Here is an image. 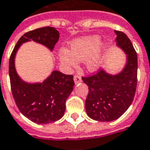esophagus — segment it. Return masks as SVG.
<instances>
[{"label":"esophagus","mask_w":150,"mask_h":150,"mask_svg":"<svg viewBox=\"0 0 150 150\" xmlns=\"http://www.w3.org/2000/svg\"><path fill=\"white\" fill-rule=\"evenodd\" d=\"M73 79H74V82H75V84H77V83H79V82H82V78L79 77V76H74Z\"/></svg>","instance_id":"34e87169"}]
</instances>
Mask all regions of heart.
<instances>
[{
	"instance_id": "obj_1",
	"label": "heart",
	"mask_w": 150,
	"mask_h": 150,
	"mask_svg": "<svg viewBox=\"0 0 150 150\" xmlns=\"http://www.w3.org/2000/svg\"><path fill=\"white\" fill-rule=\"evenodd\" d=\"M109 49V43L101 42L99 35L81 36L69 43L68 50L59 52V59L69 69L77 68V63L85 62L86 69L89 73H96L105 63Z\"/></svg>"
}]
</instances>
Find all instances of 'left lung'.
<instances>
[{"label": "left lung", "instance_id": "1", "mask_svg": "<svg viewBox=\"0 0 150 150\" xmlns=\"http://www.w3.org/2000/svg\"><path fill=\"white\" fill-rule=\"evenodd\" d=\"M116 47L125 54L122 70L112 74L101 69L82 81L88 86L85 108L87 115L98 121H113L127 110L133 101L137 85V54L127 35L115 30Z\"/></svg>", "mask_w": 150, "mask_h": 150}]
</instances>
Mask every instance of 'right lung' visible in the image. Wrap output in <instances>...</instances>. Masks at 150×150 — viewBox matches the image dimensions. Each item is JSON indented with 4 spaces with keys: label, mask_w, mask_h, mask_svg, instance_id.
I'll list each match as a JSON object with an SVG mask.
<instances>
[{
    "label": "right lung",
    "mask_w": 150,
    "mask_h": 150,
    "mask_svg": "<svg viewBox=\"0 0 150 150\" xmlns=\"http://www.w3.org/2000/svg\"><path fill=\"white\" fill-rule=\"evenodd\" d=\"M59 39V32L54 27L29 31L18 40L10 58L9 75L13 97L21 113L37 124H49L63 117L66 100L73 90V76L53 71L43 82H25L17 73L16 56L21 45L30 41L44 45L52 52Z\"/></svg>",
    "instance_id": "obj_1"
}]
</instances>
